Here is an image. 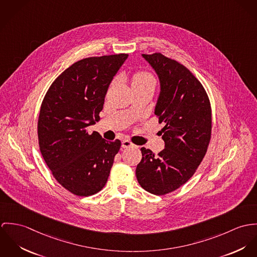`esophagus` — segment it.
<instances>
[{"mask_svg": "<svg viewBox=\"0 0 257 257\" xmlns=\"http://www.w3.org/2000/svg\"><path fill=\"white\" fill-rule=\"evenodd\" d=\"M121 146H122V148H129V147H133V146H135L134 144L132 142H130L129 140H123L122 143H121Z\"/></svg>", "mask_w": 257, "mask_h": 257, "instance_id": "1", "label": "esophagus"}]
</instances>
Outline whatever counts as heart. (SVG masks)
Masks as SVG:
<instances>
[{"label": "heart", "instance_id": "b5f03b06", "mask_svg": "<svg viewBox=\"0 0 257 257\" xmlns=\"http://www.w3.org/2000/svg\"><path fill=\"white\" fill-rule=\"evenodd\" d=\"M156 84L155 77L145 71L137 72L132 77V86H140V85H154Z\"/></svg>", "mask_w": 257, "mask_h": 257}]
</instances>
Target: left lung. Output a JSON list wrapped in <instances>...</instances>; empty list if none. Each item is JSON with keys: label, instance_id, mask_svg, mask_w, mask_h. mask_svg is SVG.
I'll return each mask as SVG.
<instances>
[{"label": "left lung", "instance_id": "1", "mask_svg": "<svg viewBox=\"0 0 257 257\" xmlns=\"http://www.w3.org/2000/svg\"><path fill=\"white\" fill-rule=\"evenodd\" d=\"M142 56L160 80L155 114L165 124L159 132L165 149L156 155L141 148L136 176L146 191L165 195L188 181L199 167L211 139L212 111L206 90L186 67L161 53Z\"/></svg>", "mask_w": 257, "mask_h": 257}]
</instances>
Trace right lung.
I'll return each mask as SVG.
<instances>
[{"mask_svg":"<svg viewBox=\"0 0 257 257\" xmlns=\"http://www.w3.org/2000/svg\"><path fill=\"white\" fill-rule=\"evenodd\" d=\"M128 54L85 58L66 69L47 90L37 123L41 155L58 182L78 196L100 191L121 142L87 127L100 118L105 94Z\"/></svg>","mask_w":257,"mask_h":257,"instance_id":"add662e5","label":"right lung"}]
</instances>
